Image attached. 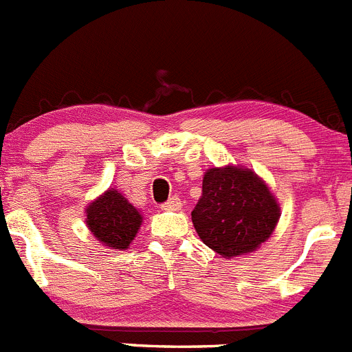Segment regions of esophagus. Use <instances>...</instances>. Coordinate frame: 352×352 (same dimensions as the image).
<instances>
[{
	"label": "esophagus",
	"mask_w": 352,
	"mask_h": 352,
	"mask_svg": "<svg viewBox=\"0 0 352 352\" xmlns=\"http://www.w3.org/2000/svg\"><path fill=\"white\" fill-rule=\"evenodd\" d=\"M161 208L166 210V212H177V210L182 208V201H180V199L177 198V196H172V198H170L168 201L161 205Z\"/></svg>",
	"instance_id": "1"
}]
</instances>
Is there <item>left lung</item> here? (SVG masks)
I'll return each instance as SVG.
<instances>
[{"label":"left lung","instance_id":"1","mask_svg":"<svg viewBox=\"0 0 352 352\" xmlns=\"http://www.w3.org/2000/svg\"><path fill=\"white\" fill-rule=\"evenodd\" d=\"M191 215L201 241L232 258L255 252L271 238L280 205L257 173L229 165L206 170L203 195Z\"/></svg>","mask_w":352,"mask_h":352}]
</instances>
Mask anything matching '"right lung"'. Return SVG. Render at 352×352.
Returning a JSON list of instances; mask_svg holds the SVG:
<instances>
[{
  "mask_svg": "<svg viewBox=\"0 0 352 352\" xmlns=\"http://www.w3.org/2000/svg\"><path fill=\"white\" fill-rule=\"evenodd\" d=\"M142 224V215L116 189H107L87 206V226L106 246L126 250Z\"/></svg>",
  "mask_w": 352,
  "mask_h": 352,
  "instance_id": "obj_1",
  "label": "right lung"
}]
</instances>
